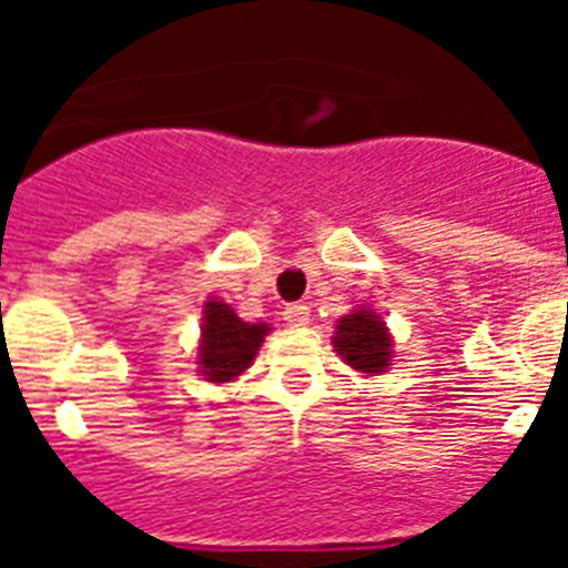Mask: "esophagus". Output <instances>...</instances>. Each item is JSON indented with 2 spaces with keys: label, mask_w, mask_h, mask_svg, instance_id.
I'll return each mask as SVG.
<instances>
[{
  "label": "esophagus",
  "mask_w": 568,
  "mask_h": 568,
  "mask_svg": "<svg viewBox=\"0 0 568 568\" xmlns=\"http://www.w3.org/2000/svg\"><path fill=\"white\" fill-rule=\"evenodd\" d=\"M284 321H287L290 327H304V324H310V307L307 304H290L284 310Z\"/></svg>",
  "instance_id": "1"
}]
</instances>
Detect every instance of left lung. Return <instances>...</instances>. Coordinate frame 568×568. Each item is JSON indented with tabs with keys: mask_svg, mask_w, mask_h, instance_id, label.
I'll return each instance as SVG.
<instances>
[{
	"mask_svg": "<svg viewBox=\"0 0 568 568\" xmlns=\"http://www.w3.org/2000/svg\"><path fill=\"white\" fill-rule=\"evenodd\" d=\"M333 346L346 364L366 375L386 373L393 361V335L384 318L366 307L353 310L335 324Z\"/></svg>",
	"mask_w": 568,
	"mask_h": 568,
	"instance_id": "8db88e82",
	"label": "left lung"
}]
</instances>
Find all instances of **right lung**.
<instances>
[{
  "instance_id": "1",
  "label": "right lung",
  "mask_w": 568,
  "mask_h": 568,
  "mask_svg": "<svg viewBox=\"0 0 568 568\" xmlns=\"http://www.w3.org/2000/svg\"><path fill=\"white\" fill-rule=\"evenodd\" d=\"M270 324H250L219 298L204 301L202 344H199V373L213 384L239 378L255 361Z\"/></svg>"
}]
</instances>
